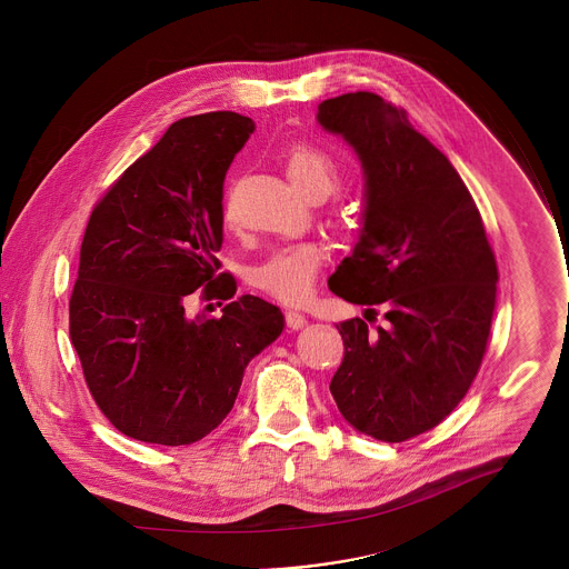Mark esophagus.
<instances>
[{
	"mask_svg": "<svg viewBox=\"0 0 569 569\" xmlns=\"http://www.w3.org/2000/svg\"><path fill=\"white\" fill-rule=\"evenodd\" d=\"M305 325H307V318H305L302 313H298V311H286V326H288V328L298 330V328H302Z\"/></svg>",
	"mask_w": 569,
	"mask_h": 569,
	"instance_id": "obj_1",
	"label": "esophagus"
}]
</instances>
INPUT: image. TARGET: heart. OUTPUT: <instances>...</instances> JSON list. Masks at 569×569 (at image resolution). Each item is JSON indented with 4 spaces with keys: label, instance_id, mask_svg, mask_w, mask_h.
<instances>
[{
    "label": "heart",
    "instance_id": "heart-1",
    "mask_svg": "<svg viewBox=\"0 0 569 569\" xmlns=\"http://www.w3.org/2000/svg\"><path fill=\"white\" fill-rule=\"evenodd\" d=\"M288 177L309 198H326L339 186V166L318 144L300 142L286 156ZM325 249L318 243H297L272 251L249 272L251 286L281 302L298 305L311 297L318 272L325 264Z\"/></svg>",
    "mask_w": 569,
    "mask_h": 569
}]
</instances>
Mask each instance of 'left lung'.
I'll use <instances>...</instances> for the list:
<instances>
[{"label": "left lung", "instance_id": "obj_1", "mask_svg": "<svg viewBox=\"0 0 569 569\" xmlns=\"http://www.w3.org/2000/svg\"><path fill=\"white\" fill-rule=\"evenodd\" d=\"M318 121L352 144L367 174L362 234L328 288L367 313L388 309L386 328L337 325L346 352L330 392L353 429L399 443L446 420L478 376L497 260L459 172L406 110L356 91L325 100Z\"/></svg>", "mask_w": 569, "mask_h": 569}]
</instances>
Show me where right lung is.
I'll use <instances>...</instances> for the list:
<instances>
[{
	"label": "right lung",
	"mask_w": 569,
	"mask_h": 569,
	"mask_svg": "<svg viewBox=\"0 0 569 569\" xmlns=\"http://www.w3.org/2000/svg\"><path fill=\"white\" fill-rule=\"evenodd\" d=\"M251 132L253 121L230 110L174 121L84 228L70 339L96 406L138 441L186 446L211 433L247 362L283 330L274 305L234 297L237 281L216 256L223 179ZM191 297L229 305L221 319L191 321Z\"/></svg>",
	"instance_id": "add662e5"
}]
</instances>
